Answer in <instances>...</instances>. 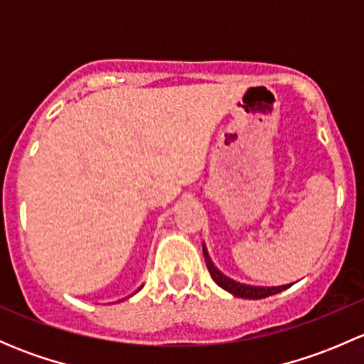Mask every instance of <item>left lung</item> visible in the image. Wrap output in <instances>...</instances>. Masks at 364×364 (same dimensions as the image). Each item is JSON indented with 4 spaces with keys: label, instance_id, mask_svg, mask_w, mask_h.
I'll return each instance as SVG.
<instances>
[{
    "label": "left lung",
    "instance_id": "obj_1",
    "mask_svg": "<svg viewBox=\"0 0 364 364\" xmlns=\"http://www.w3.org/2000/svg\"><path fill=\"white\" fill-rule=\"evenodd\" d=\"M203 253L205 259V266H208L213 280H215L223 291L230 292V294L236 297H243V299H262V297L278 294V292L285 291V289H289L292 285V284H287V285H278V287H262V285L241 284V282H236L232 280V278L227 277V274H223L222 271L215 266V262H213L211 257H209L208 248H205V243H203Z\"/></svg>",
    "mask_w": 364,
    "mask_h": 364
}]
</instances>
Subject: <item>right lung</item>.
<instances>
[{
    "instance_id": "obj_1",
    "label": "right lung",
    "mask_w": 364,
    "mask_h": 364,
    "mask_svg": "<svg viewBox=\"0 0 364 364\" xmlns=\"http://www.w3.org/2000/svg\"><path fill=\"white\" fill-rule=\"evenodd\" d=\"M141 287H142V285H141ZM141 287H139V289H141ZM139 289H137V291H139ZM137 291H135V292H137Z\"/></svg>"
}]
</instances>
